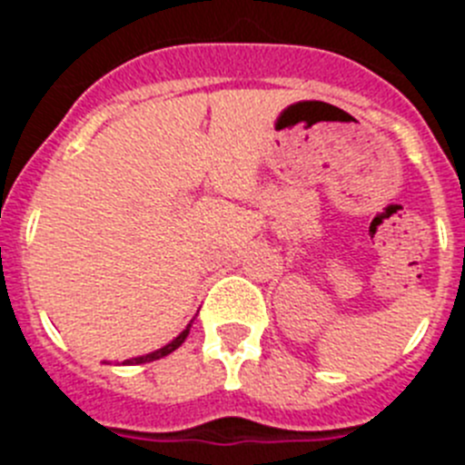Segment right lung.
<instances>
[{"label": "right lung", "instance_id": "1", "mask_svg": "<svg viewBox=\"0 0 465 465\" xmlns=\"http://www.w3.org/2000/svg\"><path fill=\"white\" fill-rule=\"evenodd\" d=\"M193 323V322H191ZM191 323H188L186 328H183L182 332H179V335H176L174 340H172L170 344H165V347H160V349H155V351H151V354H146V356H137V359H127V361H123V365H139V363H149V361H158V359H163V356H167V354H172V351H174V349H179L183 344V340L188 338V332H191ZM106 363V361H104Z\"/></svg>", "mask_w": 465, "mask_h": 465}]
</instances>
